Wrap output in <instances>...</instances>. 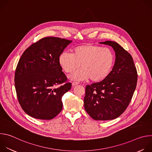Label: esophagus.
<instances>
[{
  "label": "esophagus",
  "mask_w": 152,
  "mask_h": 152,
  "mask_svg": "<svg viewBox=\"0 0 152 152\" xmlns=\"http://www.w3.org/2000/svg\"><path fill=\"white\" fill-rule=\"evenodd\" d=\"M78 84H79V82H73L72 83V85H73V86H75V85H78Z\"/></svg>",
  "instance_id": "1"
}]
</instances>
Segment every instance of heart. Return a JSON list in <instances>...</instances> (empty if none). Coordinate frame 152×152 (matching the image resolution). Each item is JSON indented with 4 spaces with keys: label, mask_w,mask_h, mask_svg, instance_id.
<instances>
[{
    "label": "heart",
    "mask_w": 152,
    "mask_h": 152,
    "mask_svg": "<svg viewBox=\"0 0 152 152\" xmlns=\"http://www.w3.org/2000/svg\"><path fill=\"white\" fill-rule=\"evenodd\" d=\"M58 62L67 73L74 72L81 64L82 68L70 76L72 80H82L90 78L92 82H99L111 73L115 64V56L109 49L85 44L73 48L72 54L62 52Z\"/></svg>",
    "instance_id": "obj_1"
}]
</instances>
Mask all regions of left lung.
I'll return each instance as SVG.
<instances>
[{"label":"left lung","instance_id":"left-lung-1","mask_svg":"<svg viewBox=\"0 0 152 152\" xmlns=\"http://www.w3.org/2000/svg\"><path fill=\"white\" fill-rule=\"evenodd\" d=\"M111 46L115 52V62L110 75L103 80L87 85L84 107L95 120H110L126 110L135 90L138 75L133 58L117 42H100Z\"/></svg>","mask_w":152,"mask_h":152}]
</instances>
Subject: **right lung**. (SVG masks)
Returning a JSON list of instances; mask_svg holds the SVG:
<instances>
[{"instance_id": "obj_1", "label": "right lung", "mask_w": 152, "mask_h": 152, "mask_svg": "<svg viewBox=\"0 0 152 152\" xmlns=\"http://www.w3.org/2000/svg\"><path fill=\"white\" fill-rule=\"evenodd\" d=\"M71 42L42 38L20 57L15 72V88L21 108L29 116L51 120L61 111V98L71 89L72 83L62 72L58 58Z\"/></svg>"}]
</instances>
